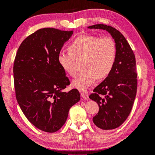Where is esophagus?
Masks as SVG:
<instances>
[{"label": "esophagus", "instance_id": "obj_1", "mask_svg": "<svg viewBox=\"0 0 155 155\" xmlns=\"http://www.w3.org/2000/svg\"><path fill=\"white\" fill-rule=\"evenodd\" d=\"M81 96L84 99H87L88 98V93L87 91H81Z\"/></svg>", "mask_w": 155, "mask_h": 155}]
</instances>
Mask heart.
Returning a JSON list of instances; mask_svg holds the SVG:
<instances>
[{"mask_svg":"<svg viewBox=\"0 0 155 155\" xmlns=\"http://www.w3.org/2000/svg\"><path fill=\"white\" fill-rule=\"evenodd\" d=\"M69 51L59 52L57 60L60 66L70 76L77 72V62H82L84 70L72 81L78 90H86L96 82L97 78H104L114 68L117 48L110 37L98 38L93 35H80L69 46Z\"/></svg>","mask_w":155,"mask_h":155,"instance_id":"obj_1","label":"heart"}]
</instances>
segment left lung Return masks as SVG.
<instances>
[{
    "instance_id": "8db88e82",
    "label": "left lung",
    "mask_w": 155,
    "mask_h": 155,
    "mask_svg": "<svg viewBox=\"0 0 155 155\" xmlns=\"http://www.w3.org/2000/svg\"><path fill=\"white\" fill-rule=\"evenodd\" d=\"M87 28L107 31L116 44L114 68L90 96L99 106L98 113L93 117L94 124L103 130L114 129L127 120L134 103L137 86L135 57L124 35L116 28L102 24Z\"/></svg>"
}]
</instances>
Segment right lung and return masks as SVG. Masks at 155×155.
Here are the masks:
<instances>
[{
    "mask_svg": "<svg viewBox=\"0 0 155 155\" xmlns=\"http://www.w3.org/2000/svg\"><path fill=\"white\" fill-rule=\"evenodd\" d=\"M73 31L53 28L39 29L20 44L14 64L18 103L31 124L41 130L54 133L66 121L70 107L80 101L77 89L70 85L57 57Z\"/></svg>",
    "mask_w": 155,
    "mask_h": 155,
    "instance_id": "obj_1",
    "label": "right lung"
}]
</instances>
